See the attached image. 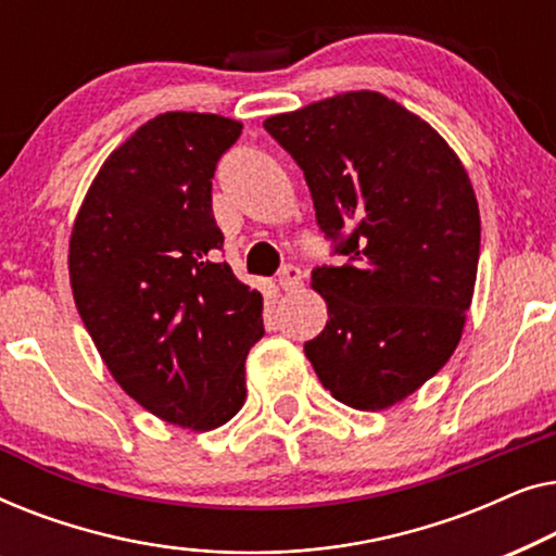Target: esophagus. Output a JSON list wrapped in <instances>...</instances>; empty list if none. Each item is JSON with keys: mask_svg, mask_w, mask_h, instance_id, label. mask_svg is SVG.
Wrapping results in <instances>:
<instances>
[{"mask_svg": "<svg viewBox=\"0 0 556 556\" xmlns=\"http://www.w3.org/2000/svg\"><path fill=\"white\" fill-rule=\"evenodd\" d=\"M301 283H303V276L295 265H283V268H280L278 286L283 288V291H295V288H301Z\"/></svg>", "mask_w": 556, "mask_h": 556, "instance_id": "1", "label": "esophagus"}]
</instances>
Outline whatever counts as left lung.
<instances>
[{
    "label": "left lung",
    "mask_w": 556,
    "mask_h": 556,
    "mask_svg": "<svg viewBox=\"0 0 556 556\" xmlns=\"http://www.w3.org/2000/svg\"><path fill=\"white\" fill-rule=\"evenodd\" d=\"M263 126L303 169L316 223L346 257L311 273L329 321L303 352L333 400L392 407L460 341L481 255L468 174L435 128L375 90Z\"/></svg>",
    "instance_id": "8db88e82"
}]
</instances>
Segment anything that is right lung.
<instances>
[{
    "label": "right lung",
    "mask_w": 556,
    "mask_h": 556,
    "mask_svg": "<svg viewBox=\"0 0 556 556\" xmlns=\"http://www.w3.org/2000/svg\"><path fill=\"white\" fill-rule=\"evenodd\" d=\"M240 121L172 111L98 172L71 235L73 299L128 397L162 420L215 430L245 405L263 295L219 261L212 177Z\"/></svg>",
    "instance_id": "obj_1"
}]
</instances>
